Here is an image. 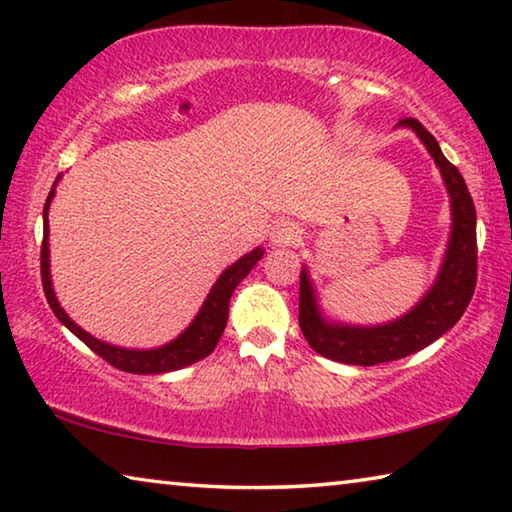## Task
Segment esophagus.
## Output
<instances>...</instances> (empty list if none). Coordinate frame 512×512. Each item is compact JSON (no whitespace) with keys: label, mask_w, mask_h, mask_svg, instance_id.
I'll return each mask as SVG.
<instances>
[{"label":"esophagus","mask_w":512,"mask_h":512,"mask_svg":"<svg viewBox=\"0 0 512 512\" xmlns=\"http://www.w3.org/2000/svg\"><path fill=\"white\" fill-rule=\"evenodd\" d=\"M302 239V230L298 228L293 221H284V223H277L275 230H273V246L277 248H289V246H298Z\"/></svg>","instance_id":"obj_1"}]
</instances>
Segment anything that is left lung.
Instances as JSON below:
<instances>
[{
  "label": "left lung",
  "instance_id": "obj_1",
  "mask_svg": "<svg viewBox=\"0 0 512 512\" xmlns=\"http://www.w3.org/2000/svg\"><path fill=\"white\" fill-rule=\"evenodd\" d=\"M400 124L418 133L443 173L449 196H452V239H449L443 268L431 291L420 300L418 307L388 325L348 327L325 323L316 309L309 277L305 271L300 273L298 323L307 343L320 357L352 363V366H377V363L397 361L427 348L458 323L476 287V210L465 180L440 151L436 137L418 119L406 117Z\"/></svg>",
  "mask_w": 512,
  "mask_h": 512
}]
</instances>
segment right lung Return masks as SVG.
<instances>
[{
	"label": "right lung",
	"instance_id": "add662e5",
	"mask_svg": "<svg viewBox=\"0 0 512 512\" xmlns=\"http://www.w3.org/2000/svg\"><path fill=\"white\" fill-rule=\"evenodd\" d=\"M54 194H56V183H54V187H51L47 203H45V232H42V246H40V275H42V289H45L49 307H51V311H54L60 323H63L69 332L79 336V339L88 345L92 352H97L103 361L110 363V366H115L117 370H124V372H133V375L171 372V370L192 366V363L205 359L207 354L216 348V343H219L223 329H225V323H228V307H230L232 291H235L237 284L244 280L250 271H253V266L259 262V259H262L264 250L255 248L253 253L244 255L239 262H235L230 268H225L219 280H216V284L212 287L210 296H207V300L203 302V307H201V311H198V316L194 318V323L189 325L176 341H171L169 345H162V348H158V350L115 348V345L97 341L88 332H83V329L65 314L63 307L58 305L54 289H51L47 212H49V203H51V198H54Z\"/></svg>",
	"mask_w": 512,
	"mask_h": 512
}]
</instances>
